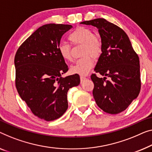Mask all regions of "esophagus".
I'll return each instance as SVG.
<instances>
[{"label":"esophagus","instance_id":"obj_1","mask_svg":"<svg viewBox=\"0 0 152 152\" xmlns=\"http://www.w3.org/2000/svg\"><path fill=\"white\" fill-rule=\"evenodd\" d=\"M80 78V80L81 81H83L84 80H85V79H86V78H85V76H81Z\"/></svg>","mask_w":152,"mask_h":152}]
</instances>
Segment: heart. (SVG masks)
I'll list each match as a JSON object with an SVG mask.
<instances>
[{
    "mask_svg": "<svg viewBox=\"0 0 152 152\" xmlns=\"http://www.w3.org/2000/svg\"><path fill=\"white\" fill-rule=\"evenodd\" d=\"M72 44H83L81 54L85 55L76 61L70 67L73 74L86 75L94 66V58L98 57L102 53V42L98 36L94 35L92 30L87 27L80 26L75 29L68 36ZM61 57L65 61H72L71 46L65 42H61L58 46Z\"/></svg>",
    "mask_w": 152,
    "mask_h": 152,
    "instance_id": "obj_1",
    "label": "heart"
}]
</instances>
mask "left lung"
<instances>
[{"label": "left lung", "mask_w": 152, "mask_h": 152, "mask_svg": "<svg viewBox=\"0 0 152 152\" xmlns=\"http://www.w3.org/2000/svg\"><path fill=\"white\" fill-rule=\"evenodd\" d=\"M80 24L98 29L102 40V54L93 74V96L104 111L118 114L125 110L139 96L141 90L139 58L127 34L121 28L104 18ZM108 77L109 80L106 79Z\"/></svg>", "instance_id": "left-lung-1"}]
</instances>
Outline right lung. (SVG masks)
I'll return each instance as SVG.
<instances>
[{
	"label": "right lung",
	"instance_id": "1",
	"mask_svg": "<svg viewBox=\"0 0 152 152\" xmlns=\"http://www.w3.org/2000/svg\"><path fill=\"white\" fill-rule=\"evenodd\" d=\"M69 24H45L24 41L15 56V87L20 98L35 116L50 121L68 108L67 94L80 84L78 74L63 78L68 67L58 46Z\"/></svg>",
	"mask_w": 152,
	"mask_h": 152
}]
</instances>
